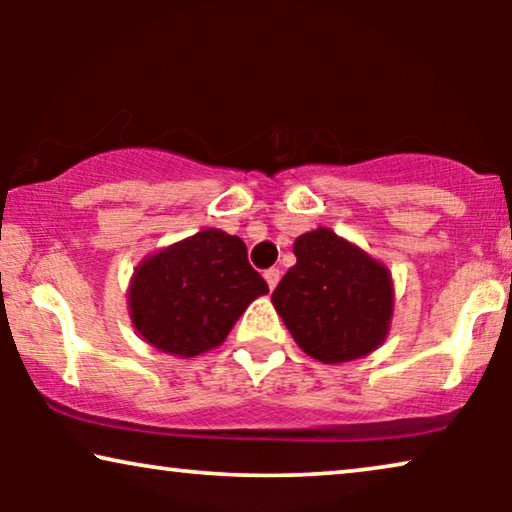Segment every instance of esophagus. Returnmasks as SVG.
I'll list each match as a JSON object with an SVG mask.
<instances>
[{
	"instance_id": "1",
	"label": "esophagus",
	"mask_w": 512,
	"mask_h": 512,
	"mask_svg": "<svg viewBox=\"0 0 512 512\" xmlns=\"http://www.w3.org/2000/svg\"><path fill=\"white\" fill-rule=\"evenodd\" d=\"M263 277H265V282H268L270 289H275L277 282H279V277H282V272H279V268H268V270L263 272Z\"/></svg>"
}]
</instances>
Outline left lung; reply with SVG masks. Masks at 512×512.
<instances>
[{
  "label": "left lung",
  "mask_w": 512,
  "mask_h": 512,
  "mask_svg": "<svg viewBox=\"0 0 512 512\" xmlns=\"http://www.w3.org/2000/svg\"><path fill=\"white\" fill-rule=\"evenodd\" d=\"M296 265L277 284L272 305L307 356L321 363L363 359L387 340L394 279L382 261L317 228L293 242Z\"/></svg>",
  "instance_id": "1"
}]
</instances>
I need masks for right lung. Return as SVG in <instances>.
I'll return each instance as SVG.
<instances>
[{"mask_svg": "<svg viewBox=\"0 0 512 512\" xmlns=\"http://www.w3.org/2000/svg\"><path fill=\"white\" fill-rule=\"evenodd\" d=\"M265 293L268 284L249 265L247 244L205 228L142 258L130 277L128 310L151 347L191 359L219 347Z\"/></svg>", "mask_w": 512, "mask_h": 512, "instance_id": "obj_1", "label": "right lung"}]
</instances>
